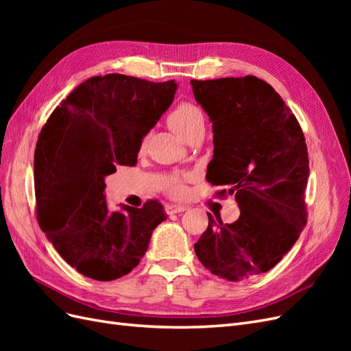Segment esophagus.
Wrapping results in <instances>:
<instances>
[{
	"label": "esophagus",
	"mask_w": 351,
	"mask_h": 351,
	"mask_svg": "<svg viewBox=\"0 0 351 351\" xmlns=\"http://www.w3.org/2000/svg\"><path fill=\"white\" fill-rule=\"evenodd\" d=\"M187 209H189V206H186V205H168V208H167L168 214H178V212H184Z\"/></svg>",
	"instance_id": "obj_1"
}]
</instances>
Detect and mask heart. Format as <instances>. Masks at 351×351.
Returning a JSON list of instances; mask_svg holds the SVG:
<instances>
[{"mask_svg":"<svg viewBox=\"0 0 351 351\" xmlns=\"http://www.w3.org/2000/svg\"><path fill=\"white\" fill-rule=\"evenodd\" d=\"M168 124L171 129L186 139V137L192 133L199 125L204 124V114L200 108L196 107L192 102H182L168 114ZM183 177L182 176H173L167 183V187L173 195H182L183 193Z\"/></svg>","mask_w":351,"mask_h":351,"instance_id":"b5f03b06","label":"heart"}]
</instances>
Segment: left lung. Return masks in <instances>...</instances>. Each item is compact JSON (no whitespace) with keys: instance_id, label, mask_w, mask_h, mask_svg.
Returning <instances> with one entry per match:
<instances>
[{"instance_id":"obj_1","label":"left lung","mask_w":351,"mask_h":351,"mask_svg":"<svg viewBox=\"0 0 351 351\" xmlns=\"http://www.w3.org/2000/svg\"><path fill=\"white\" fill-rule=\"evenodd\" d=\"M190 83L214 130L206 180L226 186L217 195H232L240 208L231 224L208 215L196 256L219 278H252L272 269L306 226L309 158L302 127L271 84L254 76Z\"/></svg>"}]
</instances>
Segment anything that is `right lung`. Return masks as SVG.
Segmentation results:
<instances>
[{
	"instance_id": "obj_1",
	"label": "right lung",
	"mask_w": 351,
	"mask_h": 351,
	"mask_svg": "<svg viewBox=\"0 0 351 351\" xmlns=\"http://www.w3.org/2000/svg\"><path fill=\"white\" fill-rule=\"evenodd\" d=\"M174 80L125 74L84 80L42 127L35 149L36 218L60 256L92 280L121 278L139 265L167 218L158 200L111 212L105 177L134 165L143 136L171 105Z\"/></svg>"
}]
</instances>
